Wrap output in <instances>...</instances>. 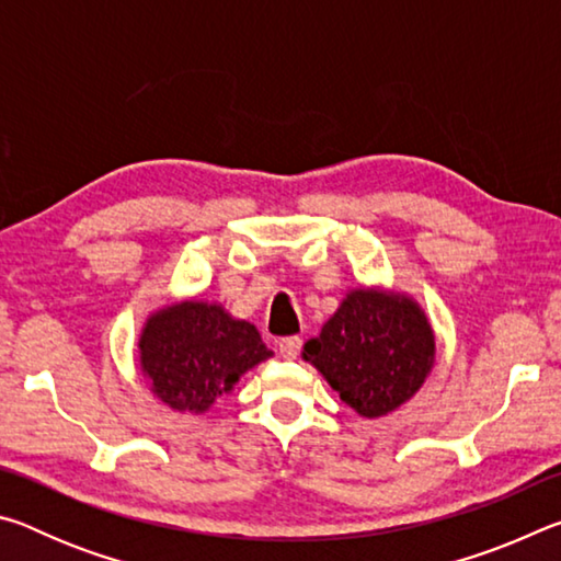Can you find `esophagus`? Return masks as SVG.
<instances>
[{"instance_id": "34e87169", "label": "esophagus", "mask_w": 561, "mask_h": 561, "mask_svg": "<svg viewBox=\"0 0 561 561\" xmlns=\"http://www.w3.org/2000/svg\"><path fill=\"white\" fill-rule=\"evenodd\" d=\"M299 351H301V339L299 336H287V339L279 341V354L287 360L297 358Z\"/></svg>"}]
</instances>
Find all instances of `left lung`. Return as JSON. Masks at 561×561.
<instances>
[{
    "instance_id": "1",
    "label": "left lung",
    "mask_w": 561,
    "mask_h": 561,
    "mask_svg": "<svg viewBox=\"0 0 561 561\" xmlns=\"http://www.w3.org/2000/svg\"><path fill=\"white\" fill-rule=\"evenodd\" d=\"M301 356L358 415L381 417L423 386L435 360V336L413 299L356 289L321 334L304 344Z\"/></svg>"
}]
</instances>
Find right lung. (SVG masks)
Wrapping results in <instances>:
<instances>
[{
    "label": "right lung",
    "instance_id": "1",
    "mask_svg": "<svg viewBox=\"0 0 561 561\" xmlns=\"http://www.w3.org/2000/svg\"><path fill=\"white\" fill-rule=\"evenodd\" d=\"M140 368L160 401L203 413L240 376L272 356L250 321L220 304L180 301L150 317L140 334Z\"/></svg>",
    "mask_w": 561,
    "mask_h": 561
}]
</instances>
